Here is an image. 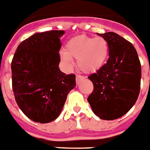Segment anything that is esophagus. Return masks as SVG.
I'll list each match as a JSON object with an SVG mask.
<instances>
[{"label":"esophagus","mask_w":150,"mask_h":150,"mask_svg":"<svg viewBox=\"0 0 150 150\" xmlns=\"http://www.w3.org/2000/svg\"><path fill=\"white\" fill-rule=\"evenodd\" d=\"M84 79V76H81V75H76V83H79V82H80V80H82Z\"/></svg>","instance_id":"1"}]
</instances>
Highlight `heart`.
Segmentation results:
<instances>
[{
    "label": "heart",
    "instance_id": "b5f03b06",
    "mask_svg": "<svg viewBox=\"0 0 150 150\" xmlns=\"http://www.w3.org/2000/svg\"><path fill=\"white\" fill-rule=\"evenodd\" d=\"M109 54V45L102 37L91 38L79 35L73 38L65 45L61 59L70 65L71 59L77 60V67L86 74L98 71L103 67Z\"/></svg>",
    "mask_w": 150,
    "mask_h": 150
}]
</instances>
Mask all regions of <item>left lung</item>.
Returning a JSON list of instances; mask_svg holds the SVG:
<instances>
[{
	"mask_svg": "<svg viewBox=\"0 0 150 150\" xmlns=\"http://www.w3.org/2000/svg\"><path fill=\"white\" fill-rule=\"evenodd\" d=\"M109 45V59L89 76L93 91L87 100L96 116L105 120L125 115L137 102L140 90L141 64L133 45L113 32L97 33Z\"/></svg>",
	"mask_w": 150,
	"mask_h": 150,
	"instance_id": "left-lung-1",
	"label": "left lung"
}]
</instances>
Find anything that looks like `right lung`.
Returning a JSON list of instances; mask_svg holds the SVG:
<instances>
[{
  "mask_svg": "<svg viewBox=\"0 0 150 150\" xmlns=\"http://www.w3.org/2000/svg\"><path fill=\"white\" fill-rule=\"evenodd\" d=\"M64 30L37 33L18 45L11 62L12 88L17 105L34 122L47 123L61 112L76 86L74 74L59 68Z\"/></svg>",
  "mask_w": 150,
  "mask_h": 150,
  "instance_id": "obj_1",
  "label": "right lung"
}]
</instances>
